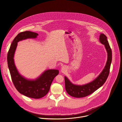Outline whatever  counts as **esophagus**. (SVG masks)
Instances as JSON below:
<instances>
[{
	"mask_svg": "<svg viewBox=\"0 0 122 122\" xmlns=\"http://www.w3.org/2000/svg\"><path fill=\"white\" fill-rule=\"evenodd\" d=\"M66 67L65 66H62L61 67V71L62 73H65L66 71Z\"/></svg>",
	"mask_w": 122,
	"mask_h": 122,
	"instance_id": "34e87169",
	"label": "esophagus"
}]
</instances>
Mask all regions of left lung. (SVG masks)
I'll return each mask as SVG.
<instances>
[{"label":"left lung","mask_w":122,"mask_h":122,"mask_svg":"<svg viewBox=\"0 0 122 122\" xmlns=\"http://www.w3.org/2000/svg\"><path fill=\"white\" fill-rule=\"evenodd\" d=\"M107 37L103 33H101L99 37L100 42L104 45L108 53V59L104 69L95 80L83 85L73 84L65 76V84L66 92L71 96L80 98L87 97L99 89L106 81L109 76L111 63L112 61V51Z\"/></svg>","instance_id":"1"}]
</instances>
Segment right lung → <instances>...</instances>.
Returning a JSON list of instances; mask_svg holds the SVG:
<instances>
[{
    "label": "right lung",
    "mask_w": 122,
    "mask_h": 122,
    "mask_svg": "<svg viewBox=\"0 0 122 122\" xmlns=\"http://www.w3.org/2000/svg\"><path fill=\"white\" fill-rule=\"evenodd\" d=\"M38 33L25 31L19 33L14 39L7 54V63L13 83L17 90L22 95L32 98H41L48 92L54 79L59 70L49 69L35 80H29L23 77L18 72L14 62V55L18 42L28 38H35Z\"/></svg>",
    "instance_id": "obj_1"
}]
</instances>
